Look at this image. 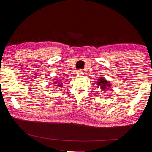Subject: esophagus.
Masks as SVG:
<instances>
[{"instance_id":"obj_1","label":"esophagus","mask_w":152,"mask_h":152,"mask_svg":"<svg viewBox=\"0 0 152 152\" xmlns=\"http://www.w3.org/2000/svg\"><path fill=\"white\" fill-rule=\"evenodd\" d=\"M77 74H78V76H82L84 74V72H83V71H82V70H78V71H77Z\"/></svg>"}]
</instances>
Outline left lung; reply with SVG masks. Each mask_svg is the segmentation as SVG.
Returning a JSON list of instances; mask_svg holds the SVG:
<instances>
[{"label": "left lung", "instance_id": "1", "mask_svg": "<svg viewBox=\"0 0 152 152\" xmlns=\"http://www.w3.org/2000/svg\"><path fill=\"white\" fill-rule=\"evenodd\" d=\"M97 88H99L101 92H107L109 91L110 88V82L107 80L104 77H100L97 81Z\"/></svg>", "mask_w": 152, "mask_h": 152}]
</instances>
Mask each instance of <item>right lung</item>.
Wrapping results in <instances>:
<instances>
[{
	"label": "right lung",
	"mask_w": 152,
	"mask_h": 152,
	"mask_svg": "<svg viewBox=\"0 0 152 152\" xmlns=\"http://www.w3.org/2000/svg\"><path fill=\"white\" fill-rule=\"evenodd\" d=\"M53 83L56 88H61V87L63 86V83L62 81L60 80V78H56L55 79H53Z\"/></svg>",
	"instance_id": "1"
}]
</instances>
